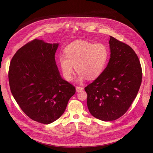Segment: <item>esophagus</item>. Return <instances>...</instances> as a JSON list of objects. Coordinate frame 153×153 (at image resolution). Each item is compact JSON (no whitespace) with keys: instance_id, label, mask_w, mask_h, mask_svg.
I'll return each instance as SVG.
<instances>
[{"instance_id":"esophagus-1","label":"esophagus","mask_w":153,"mask_h":153,"mask_svg":"<svg viewBox=\"0 0 153 153\" xmlns=\"http://www.w3.org/2000/svg\"><path fill=\"white\" fill-rule=\"evenodd\" d=\"M76 91L77 92H80V91H81L82 90H83V87H82V86H76Z\"/></svg>"}]
</instances>
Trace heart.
Returning <instances> with one entry per match:
<instances>
[{
    "mask_svg": "<svg viewBox=\"0 0 153 153\" xmlns=\"http://www.w3.org/2000/svg\"><path fill=\"white\" fill-rule=\"evenodd\" d=\"M65 54L60 56L59 63L64 77L68 81L73 79L74 66L79 73V80L97 78L105 70L110 57L105 45L84 40L70 43L65 49Z\"/></svg>",
    "mask_w": 153,
    "mask_h": 153,
    "instance_id": "b5f03b06",
    "label": "heart"
}]
</instances>
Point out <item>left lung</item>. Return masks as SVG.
I'll return each mask as SVG.
<instances>
[{
    "instance_id": "left-lung-1",
    "label": "left lung",
    "mask_w": 153,
    "mask_h": 153,
    "mask_svg": "<svg viewBox=\"0 0 153 153\" xmlns=\"http://www.w3.org/2000/svg\"><path fill=\"white\" fill-rule=\"evenodd\" d=\"M109 43L111 57L107 67L85 88L90 113L103 121L116 120L127 111L142 78L141 65L133 48L112 36Z\"/></svg>"
}]
</instances>
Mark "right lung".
I'll return each instance as SVG.
<instances>
[{"mask_svg":"<svg viewBox=\"0 0 153 153\" xmlns=\"http://www.w3.org/2000/svg\"><path fill=\"white\" fill-rule=\"evenodd\" d=\"M58 46L34 39L17 51L10 65L8 79L14 99L27 116L41 123L58 119L76 93L57 69Z\"/></svg>","mask_w":153,"mask_h":153,"instance_id":"right-lung-1","label":"right lung"}]
</instances>
